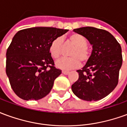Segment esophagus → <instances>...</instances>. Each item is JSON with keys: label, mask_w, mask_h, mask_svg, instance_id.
<instances>
[{"label": "esophagus", "mask_w": 127, "mask_h": 127, "mask_svg": "<svg viewBox=\"0 0 127 127\" xmlns=\"http://www.w3.org/2000/svg\"><path fill=\"white\" fill-rule=\"evenodd\" d=\"M62 72H63V74H64V75H68L69 73H70V72L67 71H63Z\"/></svg>", "instance_id": "esophagus-1"}]
</instances>
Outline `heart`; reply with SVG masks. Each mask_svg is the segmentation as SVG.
<instances>
[{
    "instance_id": "b5f03b06",
    "label": "heart",
    "mask_w": 127,
    "mask_h": 127,
    "mask_svg": "<svg viewBox=\"0 0 127 127\" xmlns=\"http://www.w3.org/2000/svg\"><path fill=\"white\" fill-rule=\"evenodd\" d=\"M68 41L73 46L69 53V56L71 57L62 59L56 63V66L64 70L76 68L80 64V61L86 63L91 56V53L87 47L88 41L84 36L79 34H72L68 37ZM63 52V40L61 37H57L51 43L50 52L53 58L58 60L61 58Z\"/></svg>"
}]
</instances>
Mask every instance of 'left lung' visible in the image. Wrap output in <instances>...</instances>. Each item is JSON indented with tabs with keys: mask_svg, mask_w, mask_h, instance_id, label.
<instances>
[{
	"mask_svg": "<svg viewBox=\"0 0 127 127\" xmlns=\"http://www.w3.org/2000/svg\"><path fill=\"white\" fill-rule=\"evenodd\" d=\"M93 45L89 60L82 69L77 70L79 78L71 86L78 98L88 101H98L114 91L123 64L120 43L109 32L94 27L73 30Z\"/></svg>",
	"mask_w": 127,
	"mask_h": 127,
	"instance_id": "1",
	"label": "left lung"
}]
</instances>
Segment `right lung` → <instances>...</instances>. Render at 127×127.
<instances>
[{"mask_svg": "<svg viewBox=\"0 0 127 127\" xmlns=\"http://www.w3.org/2000/svg\"><path fill=\"white\" fill-rule=\"evenodd\" d=\"M68 31L52 27H34L15 34L7 50L6 73L17 95L39 100L50 93L61 73L50 52L51 43Z\"/></svg>", "mask_w": 127, "mask_h": 127, "instance_id": "1", "label": "right lung"}]
</instances>
